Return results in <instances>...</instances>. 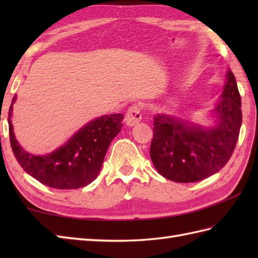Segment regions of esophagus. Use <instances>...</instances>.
<instances>
[{
  "mask_svg": "<svg viewBox=\"0 0 258 258\" xmlns=\"http://www.w3.org/2000/svg\"><path fill=\"white\" fill-rule=\"evenodd\" d=\"M142 119V108L140 105H132L130 108L127 113H126L125 116V123L128 126H134L138 123L141 122Z\"/></svg>",
  "mask_w": 258,
  "mask_h": 258,
  "instance_id": "34e87169",
  "label": "esophagus"
}]
</instances>
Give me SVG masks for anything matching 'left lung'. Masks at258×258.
<instances>
[{
  "label": "left lung",
  "instance_id": "8db88e82",
  "mask_svg": "<svg viewBox=\"0 0 258 258\" xmlns=\"http://www.w3.org/2000/svg\"><path fill=\"white\" fill-rule=\"evenodd\" d=\"M236 80L228 71L224 92L214 109V127L191 125L174 116L154 117L150 154L156 171L176 183H193L217 173L229 161L242 125Z\"/></svg>",
  "mask_w": 258,
  "mask_h": 258
}]
</instances>
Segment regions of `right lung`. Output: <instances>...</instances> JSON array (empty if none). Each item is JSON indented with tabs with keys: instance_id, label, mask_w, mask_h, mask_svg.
Wrapping results in <instances>:
<instances>
[{
	"instance_id": "1",
	"label": "right lung",
	"mask_w": 258,
	"mask_h": 258,
	"mask_svg": "<svg viewBox=\"0 0 258 258\" xmlns=\"http://www.w3.org/2000/svg\"><path fill=\"white\" fill-rule=\"evenodd\" d=\"M15 98L9 111V134L11 147L22 168L53 188L75 189L92 183L101 171L109 144L120 132L123 114L104 115L93 119L56 151L36 156L24 151L15 140L11 123Z\"/></svg>"
}]
</instances>
